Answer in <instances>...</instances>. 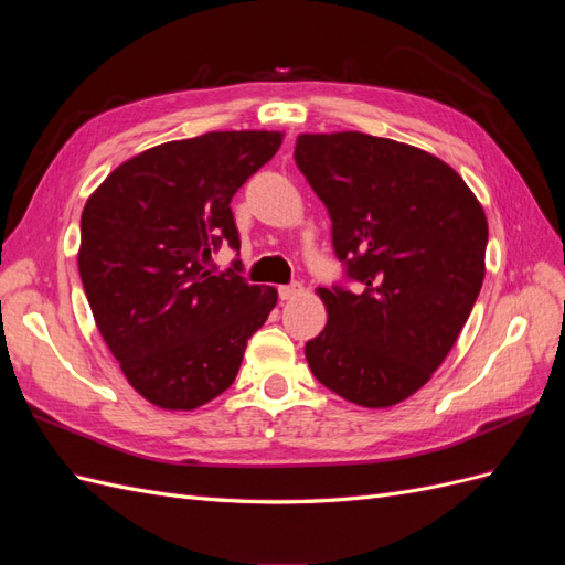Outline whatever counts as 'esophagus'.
Segmentation results:
<instances>
[{
    "instance_id": "obj_1",
    "label": "esophagus",
    "mask_w": 565,
    "mask_h": 565,
    "mask_svg": "<svg viewBox=\"0 0 565 565\" xmlns=\"http://www.w3.org/2000/svg\"><path fill=\"white\" fill-rule=\"evenodd\" d=\"M278 295H280V299H282V301H287V299H295V297H299V295H301V285H299V282L282 285V287H278Z\"/></svg>"
}]
</instances>
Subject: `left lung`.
Listing matches in <instances>:
<instances>
[{"instance_id": "obj_1", "label": "left lung", "mask_w": 565, "mask_h": 565, "mask_svg": "<svg viewBox=\"0 0 565 565\" xmlns=\"http://www.w3.org/2000/svg\"><path fill=\"white\" fill-rule=\"evenodd\" d=\"M295 162L358 282L318 287L328 324L306 341V361L341 398L396 405L446 361L481 292L486 212L450 164L380 136L301 134Z\"/></svg>"}]
</instances>
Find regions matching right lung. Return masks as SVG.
I'll return each mask as SVG.
<instances>
[{
  "mask_svg": "<svg viewBox=\"0 0 565 565\" xmlns=\"http://www.w3.org/2000/svg\"><path fill=\"white\" fill-rule=\"evenodd\" d=\"M282 143L280 131H210L119 164L82 212L79 276L100 337L127 382L164 409L224 393L247 339L278 301L243 264L204 266L241 249L231 200Z\"/></svg>",
  "mask_w": 565,
  "mask_h": 565,
  "instance_id": "1",
  "label": "right lung"
}]
</instances>
